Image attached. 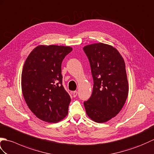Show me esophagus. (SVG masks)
Returning a JSON list of instances; mask_svg holds the SVG:
<instances>
[{"label":"esophagus","mask_w":154,"mask_h":154,"mask_svg":"<svg viewBox=\"0 0 154 154\" xmlns=\"http://www.w3.org/2000/svg\"><path fill=\"white\" fill-rule=\"evenodd\" d=\"M72 95H73V97H76L77 95H78V91H73V92H72Z\"/></svg>","instance_id":"1"}]
</instances>
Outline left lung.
Returning <instances> with one entry per match:
<instances>
[{
    "mask_svg": "<svg viewBox=\"0 0 154 154\" xmlns=\"http://www.w3.org/2000/svg\"><path fill=\"white\" fill-rule=\"evenodd\" d=\"M90 61L94 87L84 102L88 116L101 123L115 117L123 107L128 94L125 63L119 51L102 43L85 46Z\"/></svg>",
    "mask_w": 154,
    "mask_h": 154,
    "instance_id": "left-lung-1",
    "label": "left lung"
}]
</instances>
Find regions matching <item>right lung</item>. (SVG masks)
Masks as SVG:
<instances>
[{
    "mask_svg": "<svg viewBox=\"0 0 154 154\" xmlns=\"http://www.w3.org/2000/svg\"><path fill=\"white\" fill-rule=\"evenodd\" d=\"M70 47L39 45L29 53L22 73V90L33 113L41 120L57 122L68 114L71 99L63 86L61 64Z\"/></svg>",
    "mask_w": 154,
    "mask_h": 154,
    "instance_id": "1",
    "label": "right lung"
}]
</instances>
